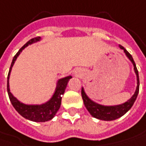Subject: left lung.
<instances>
[{"label":"left lung","mask_w":146,"mask_h":146,"mask_svg":"<svg viewBox=\"0 0 146 146\" xmlns=\"http://www.w3.org/2000/svg\"><path fill=\"white\" fill-rule=\"evenodd\" d=\"M120 49H122L124 50V52L125 53L126 56L130 59V60L132 62L133 66H134V70L136 74V78H137V87L135 90V94L133 95V96L130 98L129 100H127L126 102H125L124 104L118 105V106H102L97 104L94 101H92L89 98L86 96L84 89H81V96H82V99L84 101V105L86 107V109L90 112V114L96 118L101 120H114L121 117L122 115H124L132 107V106L134 105L135 100L137 98L138 93H139V87H140V80H139V73H138V70L136 68L135 63L133 60L132 56L130 53L122 46H119Z\"/></svg>","instance_id":"obj_1"}]
</instances>
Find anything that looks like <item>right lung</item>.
Returning a JSON list of instances; mask_svg holds the SVG:
<instances>
[{
  "label": "right lung",
  "instance_id": "obj_1",
  "mask_svg": "<svg viewBox=\"0 0 146 146\" xmlns=\"http://www.w3.org/2000/svg\"><path fill=\"white\" fill-rule=\"evenodd\" d=\"M40 40V36L31 39L29 41H27L26 44L19 50V51L16 53V56L13 57L11 67H10V70L8 73V76H7V92H8V96H9V98H10V100H11L12 106H14V108L16 109V111L21 116H23L24 118H26L27 120H31V121L45 122V121L51 120L56 115L58 110L60 109V104H61V98H62L61 96L65 92V90L66 88L69 80L72 78L70 76H66L65 78L60 79L58 80L56 91H55L53 96L51 97V99L49 101H47L45 104H42V105H25V104L20 102L16 97L13 96V95L11 93L10 88H9L10 73H11V68H12L15 61H16V58L18 57V56L20 55V53L22 51V50L25 47L32 44V43L39 41Z\"/></svg>",
  "mask_w": 146,
  "mask_h": 146
}]
</instances>
